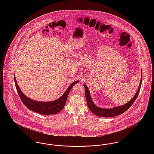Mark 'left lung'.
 Masks as SVG:
<instances>
[{"label":"left lung","mask_w":154,"mask_h":154,"mask_svg":"<svg viewBox=\"0 0 154 154\" xmlns=\"http://www.w3.org/2000/svg\"><path fill=\"white\" fill-rule=\"evenodd\" d=\"M141 82H142V71H141V77L139 87L137 91V92L134 96V97L129 102L125 104L122 106H120L116 107H114L112 109H102L100 107H98L94 103L92 98L91 97V95L89 93V91L88 90V87L85 84H84V88H85V97L87 99V103L88 105V108L91 110L95 115L100 117H112L115 116H119L122 113H124L128 109L130 108V107L133 104V103L134 102V100L137 97L139 93L141 85Z\"/></svg>","instance_id":"left-lung-1"}]
</instances>
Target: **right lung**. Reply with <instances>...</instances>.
<instances>
[{"label":"right lung","mask_w":154,"mask_h":154,"mask_svg":"<svg viewBox=\"0 0 154 154\" xmlns=\"http://www.w3.org/2000/svg\"><path fill=\"white\" fill-rule=\"evenodd\" d=\"M14 77L15 84L18 94L20 96L21 100L25 106L29 110H32L37 113L43 115H51L55 114L59 112L64 107L66 104V100L69 94L72 89L74 85L78 83L79 81H75L72 82L70 86L67 89L65 92L60 96L59 99L52 102H38L32 100L25 95L21 89L19 88L17 82L16 81L15 77Z\"/></svg>","instance_id":"add662e5"}]
</instances>
